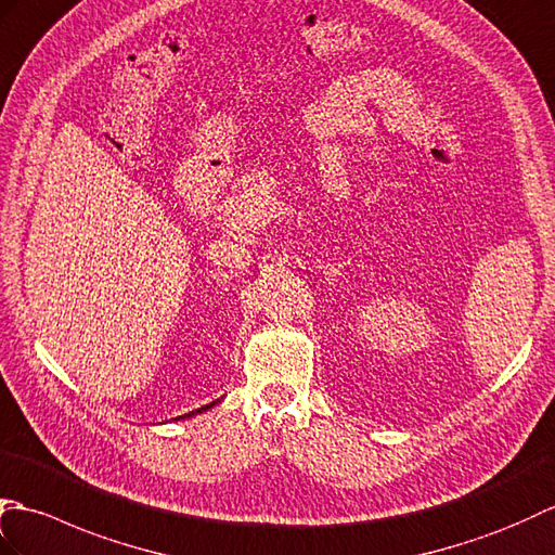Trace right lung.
I'll list each match as a JSON object with an SVG mask.
<instances>
[{"mask_svg":"<svg viewBox=\"0 0 555 555\" xmlns=\"http://www.w3.org/2000/svg\"><path fill=\"white\" fill-rule=\"evenodd\" d=\"M218 401H220V399H216V401H211V403H206V405H202V409H196V411H192V413H188V415H180V417H182V421H184V417L199 415V413H204V411H208V409H214V405H216ZM180 417H176V421H180Z\"/></svg>","mask_w":555,"mask_h":555,"instance_id":"1","label":"right lung"}]
</instances>
